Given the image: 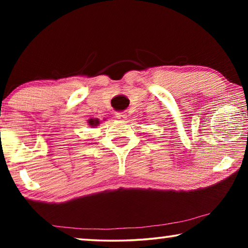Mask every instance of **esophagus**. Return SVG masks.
<instances>
[{
    "instance_id": "obj_1",
    "label": "esophagus",
    "mask_w": 248,
    "mask_h": 248,
    "mask_svg": "<svg viewBox=\"0 0 248 248\" xmlns=\"http://www.w3.org/2000/svg\"><path fill=\"white\" fill-rule=\"evenodd\" d=\"M127 112H118V114H117V118L118 119H120V120H125L127 119Z\"/></svg>"
}]
</instances>
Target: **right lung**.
Here are the masks:
<instances>
[{
  "mask_svg": "<svg viewBox=\"0 0 248 248\" xmlns=\"http://www.w3.org/2000/svg\"><path fill=\"white\" fill-rule=\"evenodd\" d=\"M100 124V121L98 120V119H90L89 120V125L90 127H92V128H94V127H97V125Z\"/></svg>",
  "mask_w": 248,
  "mask_h": 248,
  "instance_id": "1",
  "label": "right lung"
}]
</instances>
